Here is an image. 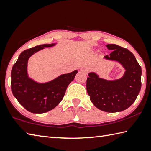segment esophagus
Wrapping results in <instances>:
<instances>
[{
    "instance_id": "esophagus-1",
    "label": "esophagus",
    "mask_w": 151,
    "mask_h": 151,
    "mask_svg": "<svg viewBox=\"0 0 151 151\" xmlns=\"http://www.w3.org/2000/svg\"><path fill=\"white\" fill-rule=\"evenodd\" d=\"M80 71H81V72H83V73H87L89 71V69L87 68H82L80 69Z\"/></svg>"
}]
</instances>
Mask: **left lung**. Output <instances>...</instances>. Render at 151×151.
<instances>
[{
	"label": "left lung",
	"instance_id": "left-lung-1",
	"mask_svg": "<svg viewBox=\"0 0 151 151\" xmlns=\"http://www.w3.org/2000/svg\"><path fill=\"white\" fill-rule=\"evenodd\" d=\"M113 50L107 60L116 61L125 70L119 79L107 80L95 72L88 73L86 88L91 101L99 109L108 113L122 111L135 101L141 88V67L129 50L116 44H107Z\"/></svg>",
	"mask_w": 151,
	"mask_h": 151
}]
</instances>
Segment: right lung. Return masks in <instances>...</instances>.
<instances>
[{
    "label": "right lung",
    "instance_id": "obj_1",
    "mask_svg": "<svg viewBox=\"0 0 151 151\" xmlns=\"http://www.w3.org/2000/svg\"><path fill=\"white\" fill-rule=\"evenodd\" d=\"M56 43L42 44L23 51L18 56L11 71V89L20 104L29 112L44 113L55 108L62 101L66 89L78 73V70L62 74L48 82L38 83L29 77L28 62L35 53Z\"/></svg>",
    "mask_w": 151,
    "mask_h": 151
}]
</instances>
